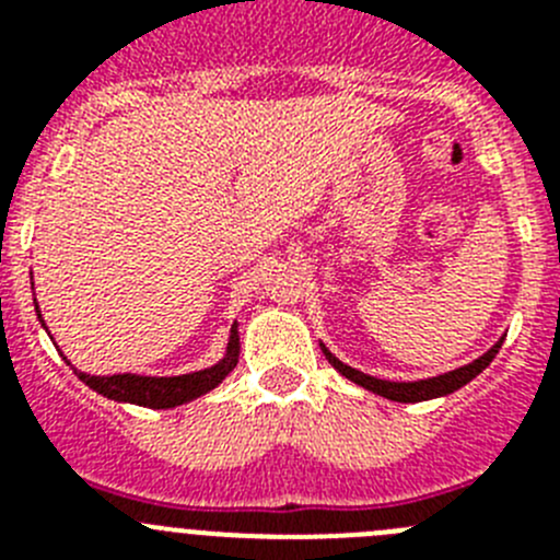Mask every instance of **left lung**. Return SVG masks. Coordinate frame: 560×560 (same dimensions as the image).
<instances>
[{
    "label": "left lung",
    "mask_w": 560,
    "mask_h": 560,
    "mask_svg": "<svg viewBox=\"0 0 560 560\" xmlns=\"http://www.w3.org/2000/svg\"><path fill=\"white\" fill-rule=\"evenodd\" d=\"M499 348H502V339H499L497 345L488 350V353L479 355L477 361H471V364H465V368L452 370V373L438 375V378H427V381H381V378H373V375H368V373H361V370L348 368V364L336 359L328 348H323V353H325V359H328L330 364H334V368L345 375V378H350L353 384H359V387L370 389V393H375V395H384V398H389V400H398V404H415V400H429V398H440V395L454 393V389H459L471 378H477V375L482 373L488 364H491L493 355L499 353Z\"/></svg>",
    "instance_id": "left-lung-1"
}]
</instances>
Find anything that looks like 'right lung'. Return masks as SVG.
<instances>
[{
  "mask_svg": "<svg viewBox=\"0 0 560 560\" xmlns=\"http://www.w3.org/2000/svg\"><path fill=\"white\" fill-rule=\"evenodd\" d=\"M38 319H42V314H38ZM235 364H237V325H232L230 348H226L224 359H221L215 368L199 370V373L173 375V378H151V375H133V373H117V375L78 373V375H81V381L86 384V387H92L95 393L106 395V398L112 400H126V404H137V407H151V409H171L219 387L221 381L232 373Z\"/></svg>",
  "mask_w": 560,
  "mask_h": 560,
  "instance_id": "add662e5",
  "label": "right lung"
}]
</instances>
